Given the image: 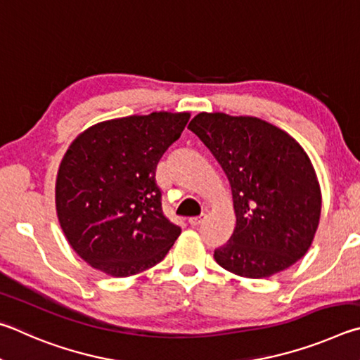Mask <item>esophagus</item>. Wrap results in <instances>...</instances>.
<instances>
[{"mask_svg":"<svg viewBox=\"0 0 360 360\" xmlns=\"http://www.w3.org/2000/svg\"><path fill=\"white\" fill-rule=\"evenodd\" d=\"M202 221H204V215H200V217H193V218H190V221H188V223H190L191 226H199Z\"/></svg>","mask_w":360,"mask_h":360,"instance_id":"esophagus-1","label":"esophagus"}]
</instances>
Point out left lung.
I'll return each instance as SVG.
<instances>
[{"instance_id": "left-lung-1", "label": "left lung", "mask_w": 360, "mask_h": 360, "mask_svg": "<svg viewBox=\"0 0 360 360\" xmlns=\"http://www.w3.org/2000/svg\"><path fill=\"white\" fill-rule=\"evenodd\" d=\"M191 129L221 164L236 229L215 261L247 278H266L307 253L318 229L321 191L310 158L294 139L256 117L202 112Z\"/></svg>"}]
</instances>
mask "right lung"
Segmentation results:
<instances>
[{"label":"right lung","instance_id":"right-lung-1","mask_svg":"<svg viewBox=\"0 0 360 360\" xmlns=\"http://www.w3.org/2000/svg\"><path fill=\"white\" fill-rule=\"evenodd\" d=\"M190 113L109 120L75 139L56 176V213L69 245L91 267L131 276L164 259L181 229L162 212L156 166Z\"/></svg>","mask_w":360,"mask_h":360}]
</instances>
